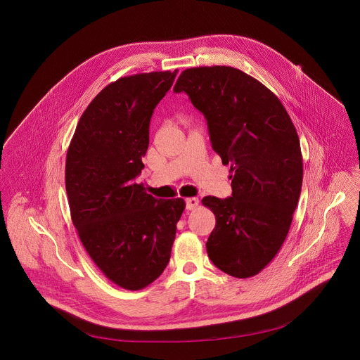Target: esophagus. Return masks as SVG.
I'll return each mask as SVG.
<instances>
[{
  "label": "esophagus",
  "mask_w": 360,
  "mask_h": 360,
  "mask_svg": "<svg viewBox=\"0 0 360 360\" xmlns=\"http://www.w3.org/2000/svg\"><path fill=\"white\" fill-rule=\"evenodd\" d=\"M186 205H187L188 210H194V209H197L198 205H200V200L195 198V197L187 198V200H186Z\"/></svg>",
  "instance_id": "1"
}]
</instances>
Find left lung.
I'll return each instance as SVG.
<instances>
[{"mask_svg":"<svg viewBox=\"0 0 360 360\" xmlns=\"http://www.w3.org/2000/svg\"><path fill=\"white\" fill-rule=\"evenodd\" d=\"M173 90L204 113L212 148L230 165L231 197L202 200L216 217L207 257L233 277L257 276L280 251L301 195L295 126L266 86L231 66L186 69Z\"/></svg>","mask_w":360,"mask_h":360,"instance_id":"obj_1","label":"left lung"}]
</instances>
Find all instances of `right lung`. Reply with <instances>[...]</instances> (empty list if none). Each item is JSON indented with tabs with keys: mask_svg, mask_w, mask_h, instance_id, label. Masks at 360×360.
<instances>
[{
	"mask_svg": "<svg viewBox=\"0 0 360 360\" xmlns=\"http://www.w3.org/2000/svg\"><path fill=\"white\" fill-rule=\"evenodd\" d=\"M177 70L120 77L83 112L66 154L70 217L89 257L116 285L143 290L169 263L183 198L156 200L136 177L144 169L155 106Z\"/></svg>",
	"mask_w": 360,
	"mask_h": 360,
	"instance_id": "1",
	"label": "right lung"
}]
</instances>
